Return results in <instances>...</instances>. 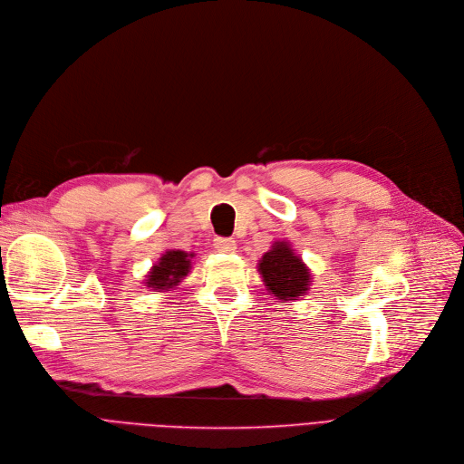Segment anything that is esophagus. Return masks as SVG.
Listing matches in <instances>:
<instances>
[{"label": "esophagus", "mask_w": 464, "mask_h": 464, "mask_svg": "<svg viewBox=\"0 0 464 464\" xmlns=\"http://www.w3.org/2000/svg\"><path fill=\"white\" fill-rule=\"evenodd\" d=\"M213 246L220 253H234L236 251V239H232V237H215Z\"/></svg>", "instance_id": "34e87169"}]
</instances>
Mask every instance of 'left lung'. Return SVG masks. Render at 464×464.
Segmentation results:
<instances>
[{"instance_id": "obj_1", "label": "left lung", "mask_w": 464, "mask_h": 464, "mask_svg": "<svg viewBox=\"0 0 464 464\" xmlns=\"http://www.w3.org/2000/svg\"><path fill=\"white\" fill-rule=\"evenodd\" d=\"M258 272L266 291L277 300H298L310 289L312 274L286 241H276L272 249L262 255Z\"/></svg>"}]
</instances>
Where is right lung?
<instances>
[{
  "instance_id": "add662e5",
  "label": "right lung",
  "mask_w": 464,
  "mask_h": 464,
  "mask_svg": "<svg viewBox=\"0 0 464 464\" xmlns=\"http://www.w3.org/2000/svg\"><path fill=\"white\" fill-rule=\"evenodd\" d=\"M194 255L179 251V249H169L166 251L160 260L150 268L145 286L150 291L164 293L169 289H175L185 279V276L190 272V258Z\"/></svg>"
}]
</instances>
